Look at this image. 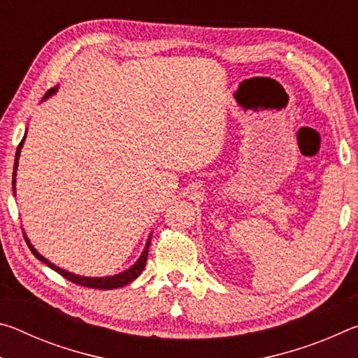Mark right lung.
Returning a JSON list of instances; mask_svg holds the SVG:
<instances>
[{"instance_id":"obj_1","label":"right lung","mask_w":358,"mask_h":358,"mask_svg":"<svg viewBox=\"0 0 358 358\" xmlns=\"http://www.w3.org/2000/svg\"><path fill=\"white\" fill-rule=\"evenodd\" d=\"M57 90H58V87L48 90L44 98H42V101H45L47 98H50L52 94H55ZM25 137H27V132H25V136H23L22 142H20L19 147H17V151H15L14 173H12V189H14V192H15V175H17V167H19V157H20V151H22V147H23V142H25ZM23 237H25L27 245H28L29 250H31V252L34 254L36 259H39L41 262H44L45 265L50 266L52 270H55L57 273L64 276L66 280H69L71 282L78 284V286H85V287H93V289H118V287H123V286H126V284H129V282L134 281L136 278L142 273L143 268H145V264H147L148 248H150V240H151V235H150L147 245H145L143 251H142V254H141V257H138L137 262H136L134 265H131L128 270L121 271V273L113 275V276L92 278V276H80V275L71 273V271H66V270H63V268H59V266H57L55 264H52L50 260H47L44 256H41V254L38 252V250H36V248L31 245V241H29V238L27 237V234H23Z\"/></svg>"}]
</instances>
